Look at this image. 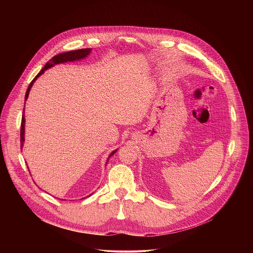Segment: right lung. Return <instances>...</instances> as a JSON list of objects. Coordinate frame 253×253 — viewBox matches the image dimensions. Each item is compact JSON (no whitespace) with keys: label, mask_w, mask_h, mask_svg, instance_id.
Wrapping results in <instances>:
<instances>
[{"label":"right lung","mask_w":253,"mask_h":253,"mask_svg":"<svg viewBox=\"0 0 253 253\" xmlns=\"http://www.w3.org/2000/svg\"><path fill=\"white\" fill-rule=\"evenodd\" d=\"M90 50H91V48H83V49L71 50V51L59 53V54L53 56L51 59H49V61L44 65V67L40 71V73L34 78V80L30 83V84H29V86H28V88H27L26 94H25V101H26L27 98H28L29 91H30V89H31V87H32L34 82L38 79V77L41 76L46 69H48V68H50V67H52V66H54V65H56V64H59V63H64V62H68V61H75V60H79V59L84 58L85 56H87V55L89 54ZM24 126H25V117H24V109H23V115H22V120H21V128H20V146H21V148H22L23 142H24ZM116 152H117V150L113 151V152L110 154L109 159H110V157L113 156ZM108 161H107V163H108Z\"/></svg>","instance_id":"add662e5"}]
</instances>
